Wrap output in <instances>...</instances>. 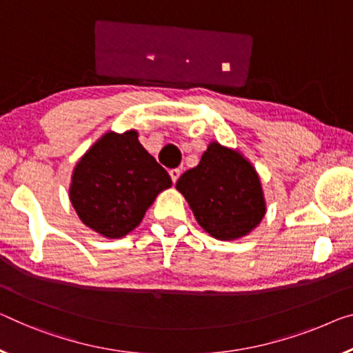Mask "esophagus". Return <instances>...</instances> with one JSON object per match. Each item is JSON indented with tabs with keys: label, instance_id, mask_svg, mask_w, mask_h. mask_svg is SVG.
<instances>
[{
	"label": "esophagus",
	"instance_id": "esophagus-1",
	"mask_svg": "<svg viewBox=\"0 0 353 353\" xmlns=\"http://www.w3.org/2000/svg\"><path fill=\"white\" fill-rule=\"evenodd\" d=\"M169 173H170L172 181H173V183H176V181H178V178H180V175H181V170H180V169H172Z\"/></svg>",
	"mask_w": 353,
	"mask_h": 353
}]
</instances>
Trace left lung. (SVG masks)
Returning a JSON list of instances; mask_svg holds the SVG:
<instances>
[{
  "mask_svg": "<svg viewBox=\"0 0 353 353\" xmlns=\"http://www.w3.org/2000/svg\"><path fill=\"white\" fill-rule=\"evenodd\" d=\"M176 189L200 227L218 240L248 235L267 213L256 169L240 151L218 142L208 145L197 167L178 178Z\"/></svg>",
  "mask_w": 353,
  "mask_h": 353,
  "instance_id": "left-lung-1",
  "label": "left lung"
}]
</instances>
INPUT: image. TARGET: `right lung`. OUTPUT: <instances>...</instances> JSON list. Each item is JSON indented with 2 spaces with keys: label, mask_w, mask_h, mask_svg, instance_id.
<instances>
[{
  "label": "right lung",
  "mask_w": 353,
  "mask_h": 353,
  "mask_svg": "<svg viewBox=\"0 0 353 353\" xmlns=\"http://www.w3.org/2000/svg\"><path fill=\"white\" fill-rule=\"evenodd\" d=\"M170 186V175L140 145L137 132H107L75 165L69 199L85 225L121 238Z\"/></svg>",
  "instance_id": "add662e5"
}]
</instances>
